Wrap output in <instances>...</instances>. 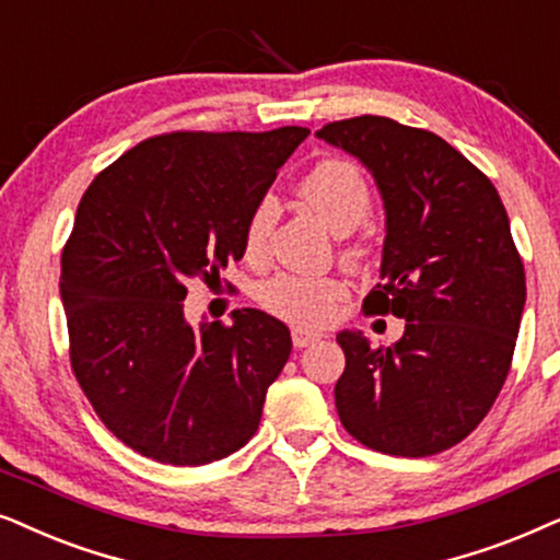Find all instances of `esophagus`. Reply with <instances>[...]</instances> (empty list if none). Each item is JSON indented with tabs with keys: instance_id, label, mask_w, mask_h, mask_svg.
<instances>
[{
	"instance_id": "34e87169",
	"label": "esophagus",
	"mask_w": 560,
	"mask_h": 560,
	"mask_svg": "<svg viewBox=\"0 0 560 560\" xmlns=\"http://www.w3.org/2000/svg\"><path fill=\"white\" fill-rule=\"evenodd\" d=\"M319 340V332H312V330H304V327H294L292 330V342L294 348H307L312 342Z\"/></svg>"
}]
</instances>
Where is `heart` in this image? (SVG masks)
Returning a JSON list of instances; mask_svg holds the SVG:
<instances>
[{"mask_svg": "<svg viewBox=\"0 0 560 560\" xmlns=\"http://www.w3.org/2000/svg\"><path fill=\"white\" fill-rule=\"evenodd\" d=\"M300 194L319 220L335 235H348L366 222L371 212V189L366 176L355 163L342 159H325L312 166L300 182ZM276 222L273 197H260L245 220L243 248L245 256L258 258L266 250L268 235ZM348 260L366 256L363 243H350L342 248ZM258 304L273 317L300 327H319L335 315L346 296V284L335 276H302L279 273L258 287Z\"/></svg>", "mask_w": 560, "mask_h": 560, "instance_id": "1", "label": "heart"}]
</instances>
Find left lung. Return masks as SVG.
<instances>
[{
    "label": "left lung",
    "mask_w": 560,
    "mask_h": 560,
    "mask_svg": "<svg viewBox=\"0 0 560 560\" xmlns=\"http://www.w3.org/2000/svg\"><path fill=\"white\" fill-rule=\"evenodd\" d=\"M317 138L355 155L384 199L382 284L363 310L407 319L389 348L338 332L342 428L389 456L448 451L502 392L525 310V268L502 199L443 138L389 117L340 119Z\"/></svg>",
    "instance_id": "1"
}]
</instances>
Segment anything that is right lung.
Returning a JSON list of instances; mask_svg holds the SVG:
<instances>
[{
  "instance_id": "1",
  "label": "right lung",
  "mask_w": 560,
  "mask_h": 560,
  "mask_svg": "<svg viewBox=\"0 0 560 560\" xmlns=\"http://www.w3.org/2000/svg\"><path fill=\"white\" fill-rule=\"evenodd\" d=\"M310 136L166 132L102 171L61 253L71 369L112 435L140 456L205 466L256 435L268 386L292 353L260 310L186 323V281H220L276 171Z\"/></svg>"
}]
</instances>
